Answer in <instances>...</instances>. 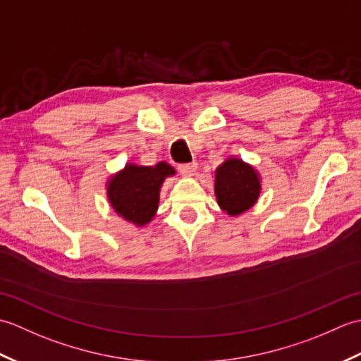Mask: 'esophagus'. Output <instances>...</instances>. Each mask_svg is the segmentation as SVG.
I'll list each match as a JSON object with an SVG mask.
<instances>
[{
  "label": "esophagus",
  "mask_w": 361,
  "mask_h": 361,
  "mask_svg": "<svg viewBox=\"0 0 361 361\" xmlns=\"http://www.w3.org/2000/svg\"><path fill=\"white\" fill-rule=\"evenodd\" d=\"M178 171L183 176H192L197 171V163H186V164H180Z\"/></svg>",
  "instance_id": "34e87169"
}]
</instances>
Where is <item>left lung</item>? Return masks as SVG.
<instances>
[{
	"label": "left lung",
	"mask_w": 361,
	"mask_h": 361,
	"mask_svg": "<svg viewBox=\"0 0 361 361\" xmlns=\"http://www.w3.org/2000/svg\"><path fill=\"white\" fill-rule=\"evenodd\" d=\"M260 181L255 169L242 159L231 158L216 171L217 203L229 216L250 209L257 202Z\"/></svg>",
	"instance_id": "obj_1"
}]
</instances>
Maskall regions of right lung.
Instances as JSON below:
<instances>
[{"label":"right lung","instance_id":"right-lung-1","mask_svg":"<svg viewBox=\"0 0 361 361\" xmlns=\"http://www.w3.org/2000/svg\"><path fill=\"white\" fill-rule=\"evenodd\" d=\"M171 175H175V169L164 161L157 166L127 164L109 181L110 204L119 216L137 226L149 224L158 209L159 188Z\"/></svg>","mask_w":361,"mask_h":361}]
</instances>
